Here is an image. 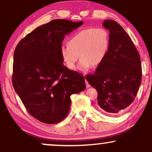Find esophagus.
Instances as JSON below:
<instances>
[{
    "instance_id": "esophagus-1",
    "label": "esophagus",
    "mask_w": 152,
    "mask_h": 152,
    "mask_svg": "<svg viewBox=\"0 0 152 152\" xmlns=\"http://www.w3.org/2000/svg\"><path fill=\"white\" fill-rule=\"evenodd\" d=\"M85 84H86V87H87V88H89V87H91L90 85H89V84L88 83V82H87V80H85Z\"/></svg>"
}]
</instances>
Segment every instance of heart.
<instances>
[{"instance_id": "1", "label": "heart", "mask_w": 152, "mask_h": 152, "mask_svg": "<svg viewBox=\"0 0 152 152\" xmlns=\"http://www.w3.org/2000/svg\"><path fill=\"white\" fill-rule=\"evenodd\" d=\"M110 35L104 28L89 27L74 33L67 40V44L60 48V56L69 70L75 68L81 58L79 69L89 70L104 63L110 48Z\"/></svg>"}]
</instances>
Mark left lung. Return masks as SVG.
<instances>
[{"label":"left lung","instance_id":"left-lung-1","mask_svg":"<svg viewBox=\"0 0 152 152\" xmlns=\"http://www.w3.org/2000/svg\"><path fill=\"white\" fill-rule=\"evenodd\" d=\"M110 31V48L94 74L85 78L98 91V105L104 113L118 115L134 102L142 81L140 54L130 37L117 22L104 20Z\"/></svg>","mask_w":152,"mask_h":152}]
</instances>
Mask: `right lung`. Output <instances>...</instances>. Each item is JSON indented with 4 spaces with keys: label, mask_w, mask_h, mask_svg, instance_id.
I'll return each instance as SVG.
<instances>
[{
    "label": "right lung",
    "mask_w": 152,
    "mask_h": 152,
    "mask_svg": "<svg viewBox=\"0 0 152 152\" xmlns=\"http://www.w3.org/2000/svg\"><path fill=\"white\" fill-rule=\"evenodd\" d=\"M83 22L53 20L28 34L17 45L12 85L31 115L46 124L63 121L73 94L86 88L80 73L64 66L60 48L65 35Z\"/></svg>",
    "instance_id": "obj_1"
}]
</instances>
